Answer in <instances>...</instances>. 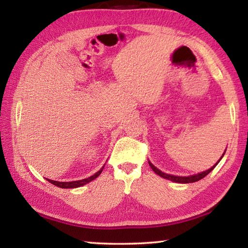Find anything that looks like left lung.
Instances as JSON below:
<instances>
[{"instance_id":"left-lung-1","label":"left lung","mask_w":248,"mask_h":248,"mask_svg":"<svg viewBox=\"0 0 248 248\" xmlns=\"http://www.w3.org/2000/svg\"><path fill=\"white\" fill-rule=\"evenodd\" d=\"M225 154V151H224V153L222 154V156H221V158L223 157V155ZM221 158L219 159V161H217L215 165H213L211 169H209L208 170H204V171H201V173H199V174H195V175H190V176H174V175H170V174H166V173H163L162 170H159L158 169H156V167H155L152 163L151 162H149V164H150V166H151V169L153 170V171L154 173H156L157 175H159L161 176V177H163V178H165V179H170V180H171V182H175V183H179V184H188V183H195V182H198V180H200V179H202L203 177H205V176H207L210 171H211L213 169H215V167L217 165V163H219L220 161H221Z\"/></svg>"}]
</instances>
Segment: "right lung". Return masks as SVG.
<instances>
[{"mask_svg":"<svg viewBox=\"0 0 248 248\" xmlns=\"http://www.w3.org/2000/svg\"><path fill=\"white\" fill-rule=\"evenodd\" d=\"M103 170H104V167H102V169H100L97 173H95L93 176H91V177H89V178H84L81 180H74V182H57V180H51L48 178H47V180L49 183L54 185V186L60 187V188H78V187H81V186H84V185L89 184L90 182H92V180H94L96 177H98V176L102 174Z\"/></svg>","mask_w":248,"mask_h":248,"instance_id":"1","label":"right lung"}]
</instances>
